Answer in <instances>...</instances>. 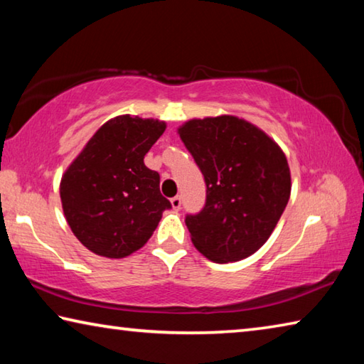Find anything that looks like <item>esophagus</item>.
Instances as JSON below:
<instances>
[{"instance_id": "obj_1", "label": "esophagus", "mask_w": 364, "mask_h": 364, "mask_svg": "<svg viewBox=\"0 0 364 364\" xmlns=\"http://www.w3.org/2000/svg\"><path fill=\"white\" fill-rule=\"evenodd\" d=\"M170 204H171V207L175 208V210H180V208H181V197H180V196L171 197V199H170Z\"/></svg>"}]
</instances>
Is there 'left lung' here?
I'll return each mask as SVG.
<instances>
[{
    "mask_svg": "<svg viewBox=\"0 0 364 364\" xmlns=\"http://www.w3.org/2000/svg\"><path fill=\"white\" fill-rule=\"evenodd\" d=\"M178 134L207 184L205 207L186 217L194 247L215 263L255 254L291 197L286 154L263 130L236 115L188 120Z\"/></svg>",
    "mask_w": 364,
    "mask_h": 364,
    "instance_id": "obj_1",
    "label": "left lung"
}]
</instances>
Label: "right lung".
Returning <instances> with one entry per match:
<instances>
[{"mask_svg": "<svg viewBox=\"0 0 364 364\" xmlns=\"http://www.w3.org/2000/svg\"><path fill=\"white\" fill-rule=\"evenodd\" d=\"M167 123L119 115L97 130L60 178V202L72 232L86 249L107 258L139 250L171 207L160 176L144 156Z\"/></svg>", "mask_w": 364, "mask_h": 364, "instance_id": "right-lung-1", "label": "right lung"}]
</instances>
